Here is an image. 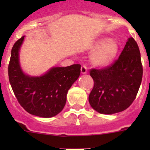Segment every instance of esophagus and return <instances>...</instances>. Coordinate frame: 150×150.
I'll return each instance as SVG.
<instances>
[{
  "mask_svg": "<svg viewBox=\"0 0 150 150\" xmlns=\"http://www.w3.org/2000/svg\"><path fill=\"white\" fill-rule=\"evenodd\" d=\"M88 72V68H87V66L86 65H83L81 67V73L83 74H86Z\"/></svg>",
  "mask_w": 150,
  "mask_h": 150,
  "instance_id": "esophagus-1",
  "label": "esophagus"
}]
</instances>
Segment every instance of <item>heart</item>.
<instances>
[{
	"instance_id": "obj_1",
	"label": "heart",
	"mask_w": 150,
	"mask_h": 150,
	"mask_svg": "<svg viewBox=\"0 0 150 150\" xmlns=\"http://www.w3.org/2000/svg\"><path fill=\"white\" fill-rule=\"evenodd\" d=\"M96 50L91 56V62L98 66H107L114 60L120 50V45L115 39L103 38L93 46Z\"/></svg>"
}]
</instances>
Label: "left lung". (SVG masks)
<instances>
[{
	"label": "left lung",
	"mask_w": 150,
	"mask_h": 150,
	"mask_svg": "<svg viewBox=\"0 0 150 150\" xmlns=\"http://www.w3.org/2000/svg\"><path fill=\"white\" fill-rule=\"evenodd\" d=\"M94 87L88 96L97 112L113 114L126 110L136 98L143 76L140 50L133 38L127 41L120 57L110 65L92 68Z\"/></svg>",
	"instance_id": "obj_1"
}]
</instances>
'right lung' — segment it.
I'll return each mask as SVG.
<instances>
[{
    "instance_id": "1",
    "label": "right lung",
    "mask_w": 150,
    "mask_h": 150,
    "mask_svg": "<svg viewBox=\"0 0 150 150\" xmlns=\"http://www.w3.org/2000/svg\"><path fill=\"white\" fill-rule=\"evenodd\" d=\"M24 37L14 43L8 65L9 80L20 105L30 114L50 118L56 116L66 104L67 93L80 74L81 65L52 67L40 77L25 75L18 62Z\"/></svg>"
}]
</instances>
